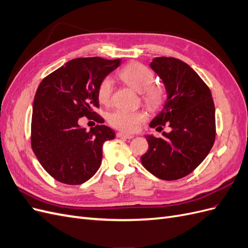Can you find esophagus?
Here are the masks:
<instances>
[{"instance_id": "1", "label": "esophagus", "mask_w": 248, "mask_h": 248, "mask_svg": "<svg viewBox=\"0 0 248 248\" xmlns=\"http://www.w3.org/2000/svg\"><path fill=\"white\" fill-rule=\"evenodd\" d=\"M117 138H120V139H132L133 136H132V134L124 133V132H118L117 133Z\"/></svg>"}]
</instances>
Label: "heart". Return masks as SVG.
I'll list each match as a JSON object with an SVG mask.
<instances>
[{"mask_svg": "<svg viewBox=\"0 0 248 248\" xmlns=\"http://www.w3.org/2000/svg\"><path fill=\"white\" fill-rule=\"evenodd\" d=\"M121 78L133 90L142 93L146 103L151 108H159L166 99V90L160 85H153V72L140 63H130L120 71ZM114 81L109 77L101 79L97 88V98L103 104L110 102ZM145 114L140 110L117 109L110 112L108 121L110 126L125 132H133L139 129L145 121Z\"/></svg>", "mask_w": 248, "mask_h": 248, "instance_id": "heart-1", "label": "heart"}]
</instances>
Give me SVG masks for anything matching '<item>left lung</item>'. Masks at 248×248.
<instances>
[{
	"label": "left lung",
	"mask_w": 248,
	"mask_h": 248,
	"mask_svg": "<svg viewBox=\"0 0 248 248\" xmlns=\"http://www.w3.org/2000/svg\"><path fill=\"white\" fill-rule=\"evenodd\" d=\"M150 67L167 90L162 110L150 127L170 132L162 138L146 136L147 153L141 164L155 177L172 181L196 170L206 158L215 140V108L211 91L191 67L176 58L158 57Z\"/></svg>",
	"instance_id": "8db88e82"
}]
</instances>
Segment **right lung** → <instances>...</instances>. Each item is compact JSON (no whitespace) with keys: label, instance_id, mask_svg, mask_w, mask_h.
Returning <instances> with one entry per match:
<instances>
[{"label":"right lung","instance_id":"1","mask_svg":"<svg viewBox=\"0 0 248 248\" xmlns=\"http://www.w3.org/2000/svg\"><path fill=\"white\" fill-rule=\"evenodd\" d=\"M121 64V59L78 58L44 78L37 89L32 114L31 145L42 168L57 181L85 183L98 170L102 146L115 131L96 125L89 131L81 117L102 123L97 88Z\"/></svg>","mask_w":248,"mask_h":248}]
</instances>
